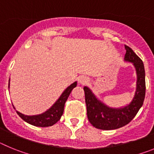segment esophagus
Wrapping results in <instances>:
<instances>
[{"instance_id": "34e87169", "label": "esophagus", "mask_w": 154, "mask_h": 154, "mask_svg": "<svg viewBox=\"0 0 154 154\" xmlns=\"http://www.w3.org/2000/svg\"><path fill=\"white\" fill-rule=\"evenodd\" d=\"M88 82H89V79L87 78V77H85V76L81 75L79 77V82L80 84H82V85H85V84L87 83Z\"/></svg>"}]
</instances>
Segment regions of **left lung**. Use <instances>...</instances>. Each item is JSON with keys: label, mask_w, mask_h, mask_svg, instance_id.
I'll use <instances>...</instances> for the list:
<instances>
[{"label": "left lung", "mask_w": 154, "mask_h": 154, "mask_svg": "<svg viewBox=\"0 0 154 154\" xmlns=\"http://www.w3.org/2000/svg\"><path fill=\"white\" fill-rule=\"evenodd\" d=\"M125 49L124 60L133 63L137 75L135 95L130 104L120 108H112L97 99L88 87L83 88L88 119L94 127L99 130H116L126 126L135 117L143 103L146 92L143 63L129 46L125 45Z\"/></svg>", "instance_id": "8db88e82"}]
</instances>
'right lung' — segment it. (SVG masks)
Returning <instances> with one entry per match:
<instances>
[{
	"label": "right lung",
	"mask_w": 154,
	"mask_h": 154,
	"mask_svg": "<svg viewBox=\"0 0 154 154\" xmlns=\"http://www.w3.org/2000/svg\"><path fill=\"white\" fill-rule=\"evenodd\" d=\"M9 85H10V79H9ZM76 85H77V82H75L74 83L69 85L67 89L62 92L60 97L58 98V100L54 103L52 106L43 113L35 116H26L19 112L18 111H16V112L23 120L33 126H39V127H47V126H53L61 119V116L64 112L65 102L69 98L72 90L75 87H76ZM13 107L14 109H15L14 106Z\"/></svg>",
	"instance_id": "obj_1"
}]
</instances>
